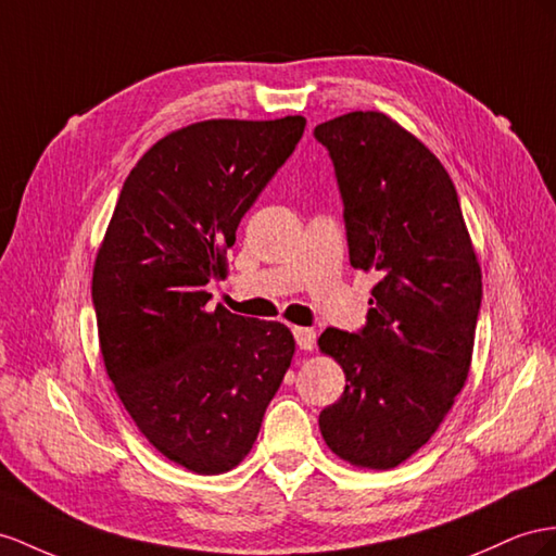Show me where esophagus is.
Instances as JSON below:
<instances>
[{"instance_id":"1","label":"esophagus","mask_w":556,"mask_h":556,"mask_svg":"<svg viewBox=\"0 0 556 556\" xmlns=\"http://www.w3.org/2000/svg\"><path fill=\"white\" fill-rule=\"evenodd\" d=\"M293 336H295V345L305 350V352H312L317 345V333L312 329H303V326H293Z\"/></svg>"}]
</instances>
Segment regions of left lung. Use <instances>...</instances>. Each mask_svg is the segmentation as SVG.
Masks as SVG:
<instances>
[{
  "instance_id": "1",
  "label": "left lung",
  "mask_w": 556,
  "mask_h": 556,
  "mask_svg": "<svg viewBox=\"0 0 556 556\" xmlns=\"http://www.w3.org/2000/svg\"><path fill=\"white\" fill-rule=\"evenodd\" d=\"M345 206L350 265L374 269L359 333L326 329L319 350L345 392L319 414L338 458L390 469L437 432L465 386L481 307V267L446 168L382 112L319 124Z\"/></svg>"
}]
</instances>
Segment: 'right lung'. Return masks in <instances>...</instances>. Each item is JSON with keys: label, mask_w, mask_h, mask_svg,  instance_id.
Wrapping results in <instances>:
<instances>
[{"label": "right lung", "mask_w": 556, "mask_h": 556, "mask_svg": "<svg viewBox=\"0 0 556 556\" xmlns=\"http://www.w3.org/2000/svg\"><path fill=\"white\" fill-rule=\"evenodd\" d=\"M305 131V117L206 119L164 136L124 180L93 265L105 371L140 434L194 475L253 448L295 340L279 321L206 309V283Z\"/></svg>", "instance_id": "1"}]
</instances>
